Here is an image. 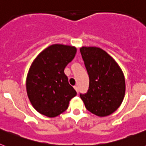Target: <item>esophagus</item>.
<instances>
[{"label": "esophagus", "instance_id": "34e87169", "mask_svg": "<svg viewBox=\"0 0 146 146\" xmlns=\"http://www.w3.org/2000/svg\"><path fill=\"white\" fill-rule=\"evenodd\" d=\"M74 89H75V90H76V91H77V93L79 92V88H78V86H74Z\"/></svg>", "mask_w": 146, "mask_h": 146}]
</instances>
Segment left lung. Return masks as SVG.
I'll return each mask as SVG.
<instances>
[{"mask_svg":"<svg viewBox=\"0 0 146 146\" xmlns=\"http://www.w3.org/2000/svg\"><path fill=\"white\" fill-rule=\"evenodd\" d=\"M89 77V87L80 94L86 109L98 116H107L120 107L125 95L123 72L114 59L98 47L80 48Z\"/></svg>","mask_w":146,"mask_h":146,"instance_id":"8db88e82","label":"left lung"}]
</instances>
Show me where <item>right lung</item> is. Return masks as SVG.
<instances>
[{"instance_id": "add662e5", "label": "right lung", "mask_w": 146, "mask_h": 146, "mask_svg": "<svg viewBox=\"0 0 146 146\" xmlns=\"http://www.w3.org/2000/svg\"><path fill=\"white\" fill-rule=\"evenodd\" d=\"M75 47L51 45L33 60L26 80L28 96L33 108L50 118L64 113L77 92L64 69L75 56Z\"/></svg>"}]
</instances>
